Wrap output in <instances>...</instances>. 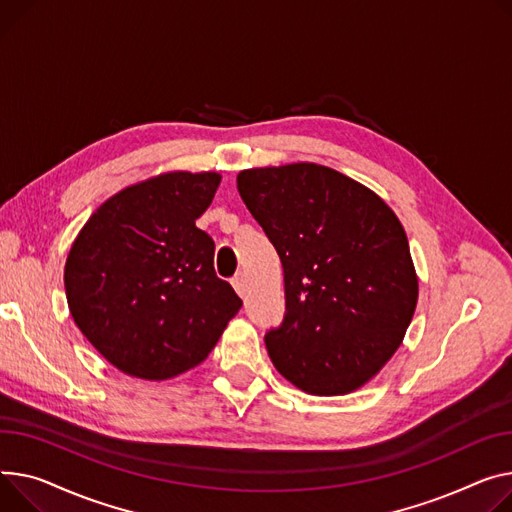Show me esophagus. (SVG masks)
Wrapping results in <instances>:
<instances>
[{
    "label": "esophagus",
    "instance_id": "obj_1",
    "mask_svg": "<svg viewBox=\"0 0 512 512\" xmlns=\"http://www.w3.org/2000/svg\"><path fill=\"white\" fill-rule=\"evenodd\" d=\"M232 286H234V290H236L238 296H245V278H243V274H236V276L232 278Z\"/></svg>",
    "mask_w": 512,
    "mask_h": 512
}]
</instances>
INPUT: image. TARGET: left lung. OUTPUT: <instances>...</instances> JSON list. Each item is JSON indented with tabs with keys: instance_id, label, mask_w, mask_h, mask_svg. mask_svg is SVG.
<instances>
[{
	"instance_id": "left-lung-1",
	"label": "left lung",
	"mask_w": 512,
	"mask_h": 512,
	"mask_svg": "<svg viewBox=\"0 0 512 512\" xmlns=\"http://www.w3.org/2000/svg\"><path fill=\"white\" fill-rule=\"evenodd\" d=\"M236 187L284 267L286 313L265 333L284 379L311 395H346L401 346L418 276L387 203L333 168H249Z\"/></svg>"
}]
</instances>
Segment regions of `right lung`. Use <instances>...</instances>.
Listing matches in <instances>:
<instances>
[{"label":"right lung","mask_w":512,"mask_h":512,"mask_svg":"<svg viewBox=\"0 0 512 512\" xmlns=\"http://www.w3.org/2000/svg\"><path fill=\"white\" fill-rule=\"evenodd\" d=\"M218 173H164L125 187L88 218L65 261L70 313L88 342L131 377L164 381L208 358L243 306L214 271L195 220Z\"/></svg>","instance_id":"obj_1"}]
</instances>
